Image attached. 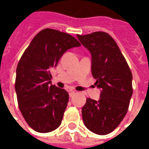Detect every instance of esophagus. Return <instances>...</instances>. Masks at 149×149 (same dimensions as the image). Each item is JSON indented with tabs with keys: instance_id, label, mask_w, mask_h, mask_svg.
<instances>
[{
	"instance_id": "esophagus-1",
	"label": "esophagus",
	"mask_w": 149,
	"mask_h": 149,
	"mask_svg": "<svg viewBox=\"0 0 149 149\" xmlns=\"http://www.w3.org/2000/svg\"><path fill=\"white\" fill-rule=\"evenodd\" d=\"M75 93H76V92H75V91L69 90V97H73V95H74Z\"/></svg>"
}]
</instances>
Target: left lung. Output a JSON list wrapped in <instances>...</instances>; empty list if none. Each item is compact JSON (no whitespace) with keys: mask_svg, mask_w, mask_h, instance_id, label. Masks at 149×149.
I'll use <instances>...</instances> for the list:
<instances>
[{"mask_svg":"<svg viewBox=\"0 0 149 149\" xmlns=\"http://www.w3.org/2000/svg\"><path fill=\"white\" fill-rule=\"evenodd\" d=\"M90 52L92 75L100 88V99L88 98L82 108L84 125L98 135L112 132L128 112L132 95V75L118 45L109 34L95 32L77 35Z\"/></svg>","mask_w":149,"mask_h":149,"instance_id":"obj_1","label":"left lung"}]
</instances>
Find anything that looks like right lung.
<instances>
[{
	"mask_svg": "<svg viewBox=\"0 0 149 149\" xmlns=\"http://www.w3.org/2000/svg\"><path fill=\"white\" fill-rule=\"evenodd\" d=\"M74 37L52 29L37 33L19 61L15 90L27 124L38 132H49L61 124L68 93L51 83V69L67 50L79 47Z\"/></svg>",
	"mask_w": 149,
	"mask_h": 149,
	"instance_id": "1",
	"label": "right lung"
}]
</instances>
